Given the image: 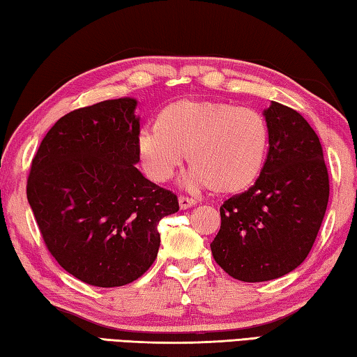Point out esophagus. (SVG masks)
<instances>
[{"mask_svg": "<svg viewBox=\"0 0 357 357\" xmlns=\"http://www.w3.org/2000/svg\"><path fill=\"white\" fill-rule=\"evenodd\" d=\"M178 205H180L181 210H188V208L196 205V200L188 199V197H178Z\"/></svg>", "mask_w": 357, "mask_h": 357, "instance_id": "1", "label": "esophagus"}]
</instances>
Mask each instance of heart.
Returning <instances> with one entry per match:
<instances>
[{
  "label": "heart",
  "mask_w": 357,
  "mask_h": 357,
  "mask_svg": "<svg viewBox=\"0 0 357 357\" xmlns=\"http://www.w3.org/2000/svg\"><path fill=\"white\" fill-rule=\"evenodd\" d=\"M267 126L258 112L218 100L181 99L161 110L158 127L144 126L137 153L146 176L169 180L188 153L192 165L180 183L233 194L258 178L267 152Z\"/></svg>",
  "instance_id": "1"
}]
</instances>
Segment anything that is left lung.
Segmentation results:
<instances>
[{"mask_svg":"<svg viewBox=\"0 0 357 357\" xmlns=\"http://www.w3.org/2000/svg\"><path fill=\"white\" fill-rule=\"evenodd\" d=\"M268 152L259 178L220 206L214 261L230 277L261 283L292 272L311 252L325 218L329 180L307 121L272 100L262 112Z\"/></svg>","mask_w":357,"mask_h":357,"instance_id":"left-lung-1","label":"left lung"}]
</instances>
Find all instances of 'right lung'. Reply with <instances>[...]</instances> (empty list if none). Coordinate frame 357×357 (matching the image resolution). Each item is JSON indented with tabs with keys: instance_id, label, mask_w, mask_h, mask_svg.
<instances>
[{
	"instance_id": "obj_1",
	"label": "right lung",
	"mask_w": 357,
	"mask_h": 357,
	"mask_svg": "<svg viewBox=\"0 0 357 357\" xmlns=\"http://www.w3.org/2000/svg\"><path fill=\"white\" fill-rule=\"evenodd\" d=\"M137 105L119 98L68 113L32 160L26 194L45 244L91 286L139 278L157 258L158 222L178 211L176 194L135 167Z\"/></svg>"
}]
</instances>
